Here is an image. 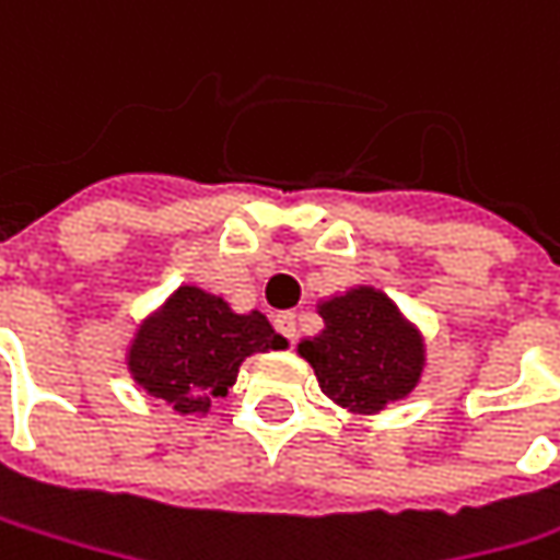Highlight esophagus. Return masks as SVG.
<instances>
[{"label": "esophagus", "mask_w": 560, "mask_h": 560, "mask_svg": "<svg viewBox=\"0 0 560 560\" xmlns=\"http://www.w3.org/2000/svg\"><path fill=\"white\" fill-rule=\"evenodd\" d=\"M273 324H277V330L287 336L290 342L295 339V314H292V312L277 314V317H273Z\"/></svg>", "instance_id": "esophagus-1"}]
</instances>
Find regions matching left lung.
I'll return each mask as SVG.
<instances>
[{
    "label": "left lung",
    "instance_id": "1",
    "mask_svg": "<svg viewBox=\"0 0 560 560\" xmlns=\"http://www.w3.org/2000/svg\"><path fill=\"white\" fill-rule=\"evenodd\" d=\"M324 330L295 346L320 393L352 415H380L415 393L427 346L396 302L374 287H349L317 302Z\"/></svg>",
    "mask_w": 560,
    "mask_h": 560
}]
</instances>
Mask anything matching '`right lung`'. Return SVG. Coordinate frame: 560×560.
Instances as JSON below:
<instances>
[{
  "instance_id": "obj_1",
  "label": "right lung",
  "mask_w": 560,
  "mask_h": 560,
  "mask_svg": "<svg viewBox=\"0 0 560 560\" xmlns=\"http://www.w3.org/2000/svg\"><path fill=\"white\" fill-rule=\"evenodd\" d=\"M280 349L287 339L265 314L233 312L224 295L186 283L137 330L127 349V374L171 411L205 418L211 401L236 383L248 355Z\"/></svg>"
}]
</instances>
